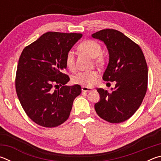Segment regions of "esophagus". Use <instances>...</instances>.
I'll use <instances>...</instances> for the list:
<instances>
[{"mask_svg":"<svg viewBox=\"0 0 161 161\" xmlns=\"http://www.w3.org/2000/svg\"><path fill=\"white\" fill-rule=\"evenodd\" d=\"M92 90V89L90 88V87L88 86H81V91L83 92H91Z\"/></svg>","mask_w":161,"mask_h":161,"instance_id":"esophagus-1","label":"esophagus"}]
</instances>
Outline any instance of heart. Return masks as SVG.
<instances>
[{"mask_svg":"<svg viewBox=\"0 0 161 161\" xmlns=\"http://www.w3.org/2000/svg\"><path fill=\"white\" fill-rule=\"evenodd\" d=\"M79 49L89 54L92 58H94V62L96 64L102 65L104 63V57L101 54L102 50V46L95 40H85L79 45ZM65 63L69 69L72 71L75 69V53L72 50L67 52L65 58ZM99 77V73L96 70L85 71V72H79L78 74L75 75L72 78V81L76 84L92 86L97 82Z\"/></svg>","mask_w":161,"mask_h":161,"instance_id":"heart-1","label":"heart"}]
</instances>
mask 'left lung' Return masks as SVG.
<instances>
[{
	"mask_svg": "<svg viewBox=\"0 0 161 161\" xmlns=\"http://www.w3.org/2000/svg\"><path fill=\"white\" fill-rule=\"evenodd\" d=\"M92 37L105 43L109 62L103 80L116 81L111 92L98 88L100 95L94 108L99 117L112 124L130 118L141 104L148 88V66L141 47L122 32L104 29Z\"/></svg>",
	"mask_w": 161,
	"mask_h": 161,
	"instance_id": "left-lung-1",
	"label": "left lung"
}]
</instances>
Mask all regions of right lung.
<instances>
[{
    "instance_id": "obj_1",
    "label": "right lung",
    "mask_w": 161,
    "mask_h": 161,
    "mask_svg": "<svg viewBox=\"0 0 161 161\" xmlns=\"http://www.w3.org/2000/svg\"><path fill=\"white\" fill-rule=\"evenodd\" d=\"M81 33L48 32L23 49L15 76L18 99L27 115L40 126L53 128L69 118L72 103L81 94L80 85L65 86L69 77L67 52ZM60 86V89L56 86Z\"/></svg>"
}]
</instances>
